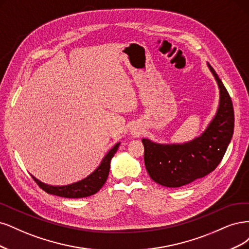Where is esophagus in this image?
Wrapping results in <instances>:
<instances>
[{
    "label": "esophagus",
    "mask_w": 249,
    "mask_h": 249,
    "mask_svg": "<svg viewBox=\"0 0 249 249\" xmlns=\"http://www.w3.org/2000/svg\"><path fill=\"white\" fill-rule=\"evenodd\" d=\"M142 128L140 127V126H138V125H134V126H132L131 128H130V132H131V134H133L134 136H140L141 134H142Z\"/></svg>",
    "instance_id": "34e87169"
}]
</instances>
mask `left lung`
Wrapping results in <instances>:
<instances>
[{
  "mask_svg": "<svg viewBox=\"0 0 249 249\" xmlns=\"http://www.w3.org/2000/svg\"><path fill=\"white\" fill-rule=\"evenodd\" d=\"M219 88V107L202 135L184 143L162 145L142 139L143 160L151 177L165 187H181L213 172L220 163L234 133V107L217 73L208 64Z\"/></svg>",
  "mask_w": 249,
  "mask_h": 249,
  "instance_id": "left-lung-1",
  "label": "left lung"
}]
</instances>
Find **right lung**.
<instances>
[{
	"label": "right lung",
	"instance_id": "obj_1",
	"mask_svg": "<svg viewBox=\"0 0 249 249\" xmlns=\"http://www.w3.org/2000/svg\"><path fill=\"white\" fill-rule=\"evenodd\" d=\"M120 146V142L116 143L114 148H111L108 153L104 156L100 165L96 168V170L87 178L75 182L70 185L65 186H52L47 185V184L39 181L36 179L34 176L32 178L38 184V186L43 189L45 192L50 195L58 196L62 197L67 198H79V197H86L95 195L96 192L99 191L101 187L104 185L109 173V166H110V160L115 155L118 148Z\"/></svg>",
	"mask_w": 249,
	"mask_h": 249
}]
</instances>
